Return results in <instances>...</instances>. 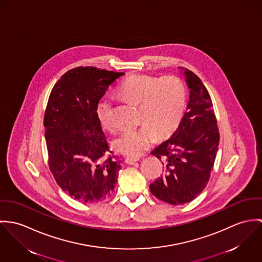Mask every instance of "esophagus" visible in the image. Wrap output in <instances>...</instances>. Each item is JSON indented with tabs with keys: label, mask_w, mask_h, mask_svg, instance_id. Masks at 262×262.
Instances as JSON below:
<instances>
[{
	"label": "esophagus",
	"mask_w": 262,
	"mask_h": 262,
	"mask_svg": "<svg viewBox=\"0 0 262 262\" xmlns=\"http://www.w3.org/2000/svg\"><path fill=\"white\" fill-rule=\"evenodd\" d=\"M139 161V159H136V158H125V163L128 164V165H134L135 163H137Z\"/></svg>",
	"instance_id": "34e87169"
}]
</instances>
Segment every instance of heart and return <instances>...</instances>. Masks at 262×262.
Returning a JSON list of instances; mask_svg holds the SVG:
<instances>
[{
    "label": "heart",
    "instance_id": "1",
    "mask_svg": "<svg viewBox=\"0 0 262 262\" xmlns=\"http://www.w3.org/2000/svg\"><path fill=\"white\" fill-rule=\"evenodd\" d=\"M118 94L139 103V127L124 130L115 142L117 150L132 158L141 157L158 139L170 137L181 123L187 104L183 81L174 75L157 77L133 74L118 86ZM113 103L102 98L96 105V116L102 127L116 130L112 116Z\"/></svg>",
    "mask_w": 262,
    "mask_h": 262
}]
</instances>
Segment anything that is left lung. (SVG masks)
<instances>
[{
    "label": "left lung",
    "instance_id": "1",
    "mask_svg": "<svg viewBox=\"0 0 262 262\" xmlns=\"http://www.w3.org/2000/svg\"><path fill=\"white\" fill-rule=\"evenodd\" d=\"M190 88L187 112L173 136L151 155L165 166L164 174L149 186L158 199L181 205L194 200L205 189L214 167L220 141L212 99L201 79L185 69Z\"/></svg>",
    "mask_w": 262,
    "mask_h": 262
}]
</instances>
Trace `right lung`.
Returning <instances> with one entry per match:
<instances>
[{
	"instance_id": "right-lung-1",
	"label": "right lung",
	"mask_w": 262,
	"mask_h": 262,
	"mask_svg": "<svg viewBox=\"0 0 262 262\" xmlns=\"http://www.w3.org/2000/svg\"><path fill=\"white\" fill-rule=\"evenodd\" d=\"M123 72L79 66L52 88L44 115L48 165L71 198L95 203L110 197L121 161L114 154L96 116V105Z\"/></svg>"
}]
</instances>
